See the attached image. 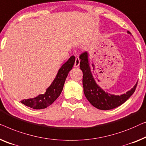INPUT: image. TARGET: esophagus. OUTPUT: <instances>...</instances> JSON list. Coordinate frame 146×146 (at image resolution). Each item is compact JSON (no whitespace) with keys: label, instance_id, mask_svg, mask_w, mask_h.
<instances>
[{"label":"esophagus","instance_id":"1","mask_svg":"<svg viewBox=\"0 0 146 146\" xmlns=\"http://www.w3.org/2000/svg\"><path fill=\"white\" fill-rule=\"evenodd\" d=\"M79 64H80V59L79 57H76L75 58V64H74V65H75V67H77L79 66Z\"/></svg>","mask_w":146,"mask_h":146}]
</instances>
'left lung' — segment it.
I'll list each match as a JSON object with an SVG mask.
<instances>
[{"label":"left lung","instance_id":"left-lung-1","mask_svg":"<svg viewBox=\"0 0 146 146\" xmlns=\"http://www.w3.org/2000/svg\"><path fill=\"white\" fill-rule=\"evenodd\" d=\"M128 34L131 33L128 31ZM80 69L83 71V85L84 94L90 103L100 110H111L120 106L126 101L136 88L137 82L132 89L120 95H114L105 92L96 83L89 62V53L84 52L79 56Z\"/></svg>","mask_w":146,"mask_h":146}]
</instances>
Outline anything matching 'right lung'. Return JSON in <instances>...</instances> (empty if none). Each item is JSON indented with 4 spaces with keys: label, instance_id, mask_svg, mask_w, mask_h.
Instances as JSON below:
<instances>
[{
    "label": "right lung",
    "instance_id": "right-lung-1",
    "mask_svg": "<svg viewBox=\"0 0 146 146\" xmlns=\"http://www.w3.org/2000/svg\"><path fill=\"white\" fill-rule=\"evenodd\" d=\"M75 61V57L73 55L61 66L57 73L56 77L51 85L46 89L44 94H39L35 98L24 99L20 102L24 105L38 110L46 108L51 105L60 95L65 79L69 72L73 68Z\"/></svg>",
    "mask_w": 146,
    "mask_h": 146
}]
</instances>
